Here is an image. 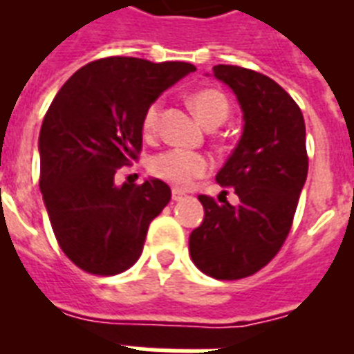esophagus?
<instances>
[{
    "label": "esophagus",
    "mask_w": 354,
    "mask_h": 354,
    "mask_svg": "<svg viewBox=\"0 0 354 354\" xmlns=\"http://www.w3.org/2000/svg\"><path fill=\"white\" fill-rule=\"evenodd\" d=\"M171 197H174V201H180V199H185L186 194L180 190H174L171 192Z\"/></svg>",
    "instance_id": "34e87169"
}]
</instances>
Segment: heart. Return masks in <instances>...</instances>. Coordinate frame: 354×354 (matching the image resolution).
<instances>
[{
    "instance_id": "1",
    "label": "heart",
    "mask_w": 354,
    "mask_h": 354,
    "mask_svg": "<svg viewBox=\"0 0 354 354\" xmlns=\"http://www.w3.org/2000/svg\"><path fill=\"white\" fill-rule=\"evenodd\" d=\"M190 106L208 127H216L229 116V100L223 92L216 88L197 90L190 95ZM158 118H160V103L155 101L147 106L142 116V133L146 138H153L157 134ZM210 169L208 158L201 153L186 151V149H168L155 155L149 162V171L153 177L175 186L188 188L192 180L199 179Z\"/></svg>"
}]
</instances>
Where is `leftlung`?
<instances>
[{"label":"left lung","mask_w":354,"mask_h":354,"mask_svg":"<svg viewBox=\"0 0 354 354\" xmlns=\"http://www.w3.org/2000/svg\"><path fill=\"white\" fill-rule=\"evenodd\" d=\"M212 72L234 90L245 120L236 149L216 175L240 203L199 196L205 218L190 234V257L205 275L238 281L270 264L292 229L308 174L305 120L273 79L229 64Z\"/></svg>","instance_id":"left-lung-1"}]
</instances>
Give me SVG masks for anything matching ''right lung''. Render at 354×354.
<instances>
[{
	"instance_id": "right-lung-1",
	"label": "right lung",
	"mask_w": 354,
	"mask_h": 354,
	"mask_svg": "<svg viewBox=\"0 0 354 354\" xmlns=\"http://www.w3.org/2000/svg\"><path fill=\"white\" fill-rule=\"evenodd\" d=\"M194 70L188 62L106 57L73 73L49 105L38 138L40 192L60 249L86 273L129 270L171 199L162 180L118 188L114 175L138 160L144 111Z\"/></svg>"
}]
</instances>
